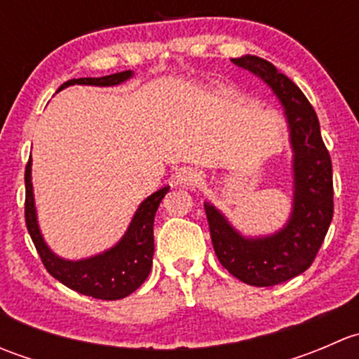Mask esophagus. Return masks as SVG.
<instances>
[{
	"instance_id": "1",
	"label": "esophagus",
	"mask_w": 359,
	"mask_h": 359,
	"mask_svg": "<svg viewBox=\"0 0 359 359\" xmlns=\"http://www.w3.org/2000/svg\"><path fill=\"white\" fill-rule=\"evenodd\" d=\"M177 182L184 187L198 186V184L201 182V172H198V170H194V168L184 170V172H180L179 180H177Z\"/></svg>"
}]
</instances>
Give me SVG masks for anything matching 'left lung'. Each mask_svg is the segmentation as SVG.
I'll use <instances>...</instances> for the list:
<instances>
[{"mask_svg": "<svg viewBox=\"0 0 359 359\" xmlns=\"http://www.w3.org/2000/svg\"><path fill=\"white\" fill-rule=\"evenodd\" d=\"M233 64L273 88L287 116L293 149V208L287 226L264 238H245L213 205L205 203L213 250L234 278L252 287H273L299 276L316 259L334 217L332 159L320 121L299 86L255 55Z\"/></svg>", "mask_w": 359, "mask_h": 359, "instance_id": "left-lung-1", "label": "left lung"}]
</instances>
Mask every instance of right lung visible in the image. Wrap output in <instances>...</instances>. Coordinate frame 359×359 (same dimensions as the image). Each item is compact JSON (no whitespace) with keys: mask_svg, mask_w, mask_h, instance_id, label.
Returning <instances> with one entry per match:
<instances>
[{"mask_svg":"<svg viewBox=\"0 0 359 359\" xmlns=\"http://www.w3.org/2000/svg\"><path fill=\"white\" fill-rule=\"evenodd\" d=\"M132 71L116 72L102 78L69 79L59 90L69 85H95L114 86L132 78ZM25 226L31 240L41 257L43 266L60 283L71 290L102 300H118L130 295L146 281L153 266L154 236L153 224L156 210L170 187H163L140 203L139 210L130 222L128 231L118 245L83 260H66L57 257L43 240L36 219L34 194L31 182V159L25 166Z\"/></svg>","mask_w":359,"mask_h":359,"instance_id":"obj_1","label":"right lung"}]
</instances>
